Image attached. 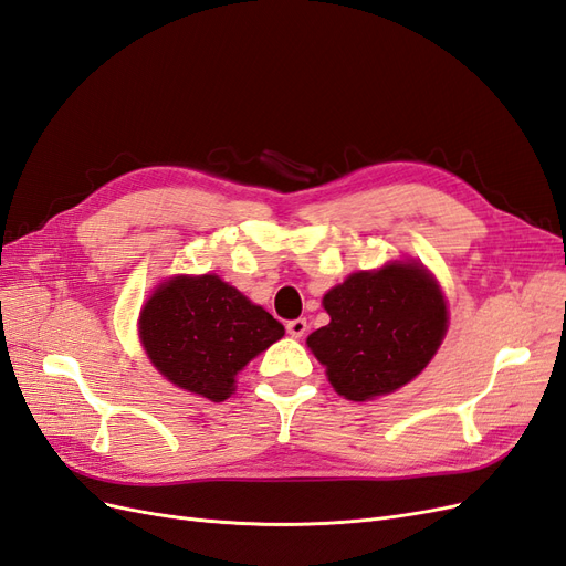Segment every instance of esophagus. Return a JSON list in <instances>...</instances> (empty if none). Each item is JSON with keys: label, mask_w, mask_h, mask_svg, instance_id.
<instances>
[{"label": "esophagus", "mask_w": 566, "mask_h": 566, "mask_svg": "<svg viewBox=\"0 0 566 566\" xmlns=\"http://www.w3.org/2000/svg\"><path fill=\"white\" fill-rule=\"evenodd\" d=\"M306 328H310V325H306V321H304V318L287 321V325H285V331H287V335H290V337H304Z\"/></svg>", "instance_id": "esophagus-1"}]
</instances>
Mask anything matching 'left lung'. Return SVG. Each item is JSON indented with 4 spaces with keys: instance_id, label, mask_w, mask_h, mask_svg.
I'll return each instance as SVG.
<instances>
[{
    "instance_id": "obj_1",
    "label": "left lung",
    "mask_w": 566,
    "mask_h": 566,
    "mask_svg": "<svg viewBox=\"0 0 566 566\" xmlns=\"http://www.w3.org/2000/svg\"><path fill=\"white\" fill-rule=\"evenodd\" d=\"M331 323L306 337L339 397L368 401L408 385L449 328L447 300L418 262L358 271L323 297Z\"/></svg>"
}]
</instances>
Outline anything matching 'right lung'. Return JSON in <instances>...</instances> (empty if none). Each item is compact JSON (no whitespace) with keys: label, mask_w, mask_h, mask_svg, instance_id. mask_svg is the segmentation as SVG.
Returning <instances> with one entry per match:
<instances>
[{"label":"right lung","mask_w":566,"mask_h":566,"mask_svg":"<svg viewBox=\"0 0 566 566\" xmlns=\"http://www.w3.org/2000/svg\"><path fill=\"white\" fill-rule=\"evenodd\" d=\"M283 335L276 318L214 273L160 283L139 316L150 364L210 401L229 399L235 375Z\"/></svg>","instance_id":"add662e5"}]
</instances>
